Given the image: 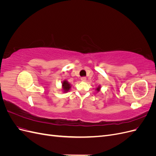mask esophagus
Listing matches in <instances>:
<instances>
[{
	"mask_svg": "<svg viewBox=\"0 0 156 156\" xmlns=\"http://www.w3.org/2000/svg\"><path fill=\"white\" fill-rule=\"evenodd\" d=\"M81 81H87V78H86L85 77H81Z\"/></svg>",
	"mask_w": 156,
	"mask_h": 156,
	"instance_id": "esophagus-1",
	"label": "esophagus"
}]
</instances>
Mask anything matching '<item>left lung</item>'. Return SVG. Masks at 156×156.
Here are the masks:
<instances>
[{
  "label": "left lung",
  "instance_id": "obj_1",
  "mask_svg": "<svg viewBox=\"0 0 156 156\" xmlns=\"http://www.w3.org/2000/svg\"><path fill=\"white\" fill-rule=\"evenodd\" d=\"M100 88H101V87L100 86H98V87H97V88H96V90H97V92H99L100 90Z\"/></svg>",
  "mask_w": 156,
  "mask_h": 156
}]
</instances>
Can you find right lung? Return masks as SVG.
Listing matches in <instances>:
<instances>
[{
  "instance_id": "right-lung-1",
  "label": "right lung",
  "mask_w": 156,
  "mask_h": 156,
  "mask_svg": "<svg viewBox=\"0 0 156 156\" xmlns=\"http://www.w3.org/2000/svg\"><path fill=\"white\" fill-rule=\"evenodd\" d=\"M62 89L64 92H67L69 90V89L71 88V85L70 84L66 81V80H64V81L62 83Z\"/></svg>"
}]
</instances>
